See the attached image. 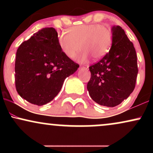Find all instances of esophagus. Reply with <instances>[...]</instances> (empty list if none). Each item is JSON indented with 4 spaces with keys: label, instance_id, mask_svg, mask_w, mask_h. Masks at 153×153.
I'll list each match as a JSON object with an SVG mask.
<instances>
[{
    "label": "esophagus",
    "instance_id": "obj_1",
    "mask_svg": "<svg viewBox=\"0 0 153 153\" xmlns=\"http://www.w3.org/2000/svg\"><path fill=\"white\" fill-rule=\"evenodd\" d=\"M80 69H85V70H87L88 68V65H85V66H80Z\"/></svg>",
    "mask_w": 153,
    "mask_h": 153
}]
</instances>
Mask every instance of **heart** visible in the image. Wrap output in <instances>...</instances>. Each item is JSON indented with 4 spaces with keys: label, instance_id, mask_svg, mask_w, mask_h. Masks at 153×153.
Segmentation results:
<instances>
[{
    "label": "heart",
    "instance_id": "obj_1",
    "mask_svg": "<svg viewBox=\"0 0 153 153\" xmlns=\"http://www.w3.org/2000/svg\"><path fill=\"white\" fill-rule=\"evenodd\" d=\"M112 44V33L109 28L97 24H83L70 28L68 33L58 36V45L62 52L73 58L82 49L77 57L79 62H85L90 57L99 59L108 53Z\"/></svg>",
    "mask_w": 153,
    "mask_h": 153
}]
</instances>
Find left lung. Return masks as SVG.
Here are the masks:
<instances>
[{"label":"left lung","mask_w":153,"mask_h":153,"mask_svg":"<svg viewBox=\"0 0 153 153\" xmlns=\"http://www.w3.org/2000/svg\"><path fill=\"white\" fill-rule=\"evenodd\" d=\"M112 45L101 60L89 67L87 89L95 102L114 107L134 91L138 73L134 45L119 26L111 28Z\"/></svg>","instance_id":"obj_1"}]
</instances>
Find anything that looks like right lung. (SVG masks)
Segmentation results:
<instances>
[{"label":"right lung","mask_w":153,"mask_h":153,"mask_svg":"<svg viewBox=\"0 0 153 153\" xmlns=\"http://www.w3.org/2000/svg\"><path fill=\"white\" fill-rule=\"evenodd\" d=\"M78 64L62 52L54 28H44L19 47L15 62L16 88L28 102L42 106L59 94Z\"/></svg>","instance_id":"obj_1"}]
</instances>
